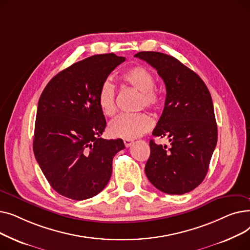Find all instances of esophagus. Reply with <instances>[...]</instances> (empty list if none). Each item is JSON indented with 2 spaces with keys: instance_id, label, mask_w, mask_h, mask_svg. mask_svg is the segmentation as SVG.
Instances as JSON below:
<instances>
[{
  "instance_id": "obj_1",
  "label": "esophagus",
  "mask_w": 250,
  "mask_h": 250,
  "mask_svg": "<svg viewBox=\"0 0 250 250\" xmlns=\"http://www.w3.org/2000/svg\"><path fill=\"white\" fill-rule=\"evenodd\" d=\"M124 143H125V146L126 148H128V147L132 146V144H133L134 142H133V140H129V139H125V140H124Z\"/></svg>"
}]
</instances>
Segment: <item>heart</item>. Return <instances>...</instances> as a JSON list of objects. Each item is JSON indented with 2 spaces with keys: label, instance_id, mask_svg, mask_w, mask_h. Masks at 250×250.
Wrapping results in <instances>:
<instances>
[{
  "label": "heart",
  "instance_id": "1",
  "mask_svg": "<svg viewBox=\"0 0 250 250\" xmlns=\"http://www.w3.org/2000/svg\"><path fill=\"white\" fill-rule=\"evenodd\" d=\"M125 83L140 92L138 107L157 109L162 103V96L155 86L153 74L143 65H135L122 75ZM97 102L103 114L111 116L116 110L115 88L109 81H104L100 86ZM152 118L144 112L124 113L118 115L109 124V133L122 139H135L148 132L152 127Z\"/></svg>",
  "mask_w": 250,
  "mask_h": 250
}]
</instances>
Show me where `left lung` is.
Returning <instances> with one entry per match:
<instances>
[{"label": "left lung", "instance_id": "1", "mask_svg": "<svg viewBox=\"0 0 250 250\" xmlns=\"http://www.w3.org/2000/svg\"><path fill=\"white\" fill-rule=\"evenodd\" d=\"M135 57L156 69L166 86L165 106L153 136L168 138L170 146L150 141L146 175L165 193L189 192L205 179L217 145L211 94L199 75L171 56L141 51Z\"/></svg>", "mask_w": 250, "mask_h": 250}]
</instances>
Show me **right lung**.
<instances>
[{"instance_id":"obj_1","label":"right lung","mask_w":250,"mask_h":250,"mask_svg":"<svg viewBox=\"0 0 250 250\" xmlns=\"http://www.w3.org/2000/svg\"><path fill=\"white\" fill-rule=\"evenodd\" d=\"M114 54L97 55L56 75L39 98L33 152L50 187L75 201L98 194L108 183L122 139L100 138L106 126L97 102L109 74L124 62Z\"/></svg>"}]
</instances>
